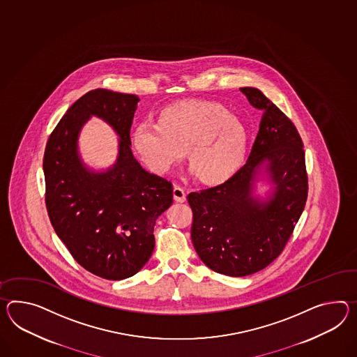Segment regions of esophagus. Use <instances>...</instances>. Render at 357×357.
Masks as SVG:
<instances>
[{
    "instance_id": "obj_1",
    "label": "esophagus",
    "mask_w": 357,
    "mask_h": 357,
    "mask_svg": "<svg viewBox=\"0 0 357 357\" xmlns=\"http://www.w3.org/2000/svg\"><path fill=\"white\" fill-rule=\"evenodd\" d=\"M173 195H174V200L176 202H184L185 201V192L181 185H175Z\"/></svg>"
}]
</instances>
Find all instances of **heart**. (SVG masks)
<instances>
[{
	"mask_svg": "<svg viewBox=\"0 0 357 357\" xmlns=\"http://www.w3.org/2000/svg\"><path fill=\"white\" fill-rule=\"evenodd\" d=\"M131 143L144 164L161 174L178 164L188 147V164L200 182L220 184L243 165L248 131L225 105L187 102L165 107L158 122H139Z\"/></svg>",
	"mask_w": 357,
	"mask_h": 357,
	"instance_id": "obj_1",
	"label": "heart"
}]
</instances>
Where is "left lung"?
<instances>
[{
  "mask_svg": "<svg viewBox=\"0 0 357 357\" xmlns=\"http://www.w3.org/2000/svg\"><path fill=\"white\" fill-rule=\"evenodd\" d=\"M240 90L263 111L250 156L227 182L187 196L195 250L210 270L232 278L255 273L278 258L308 192L303 142L294 123L261 90ZM263 177L271 187L264 199L255 195Z\"/></svg>",
  "mask_w": 357,
  "mask_h": 357,
  "instance_id": "left-lung-1",
  "label": "left lung"
}]
</instances>
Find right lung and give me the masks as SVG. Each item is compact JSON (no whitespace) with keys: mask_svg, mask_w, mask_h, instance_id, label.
<instances>
[{"mask_svg":"<svg viewBox=\"0 0 357 357\" xmlns=\"http://www.w3.org/2000/svg\"><path fill=\"white\" fill-rule=\"evenodd\" d=\"M139 98L96 89L70 105L47 140L44 174L52 227L85 270L122 280L142 270L155 248L157 218L173 204V184L144 170L131 152ZM96 115L119 135L116 162L105 172L79 156L82 126Z\"/></svg>","mask_w":357,"mask_h":357,"instance_id":"add662e5","label":"right lung"}]
</instances>
